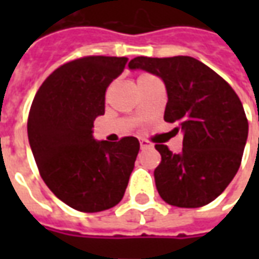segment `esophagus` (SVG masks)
<instances>
[{
  "label": "esophagus",
  "mask_w": 259,
  "mask_h": 259,
  "mask_svg": "<svg viewBox=\"0 0 259 259\" xmlns=\"http://www.w3.org/2000/svg\"><path fill=\"white\" fill-rule=\"evenodd\" d=\"M140 147L144 150V148H152V144L150 141L147 140H140Z\"/></svg>",
  "instance_id": "1"
}]
</instances>
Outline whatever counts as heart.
I'll return each mask as SVG.
<instances>
[{
	"label": "heart",
	"instance_id": "b5f03b06",
	"mask_svg": "<svg viewBox=\"0 0 259 259\" xmlns=\"http://www.w3.org/2000/svg\"><path fill=\"white\" fill-rule=\"evenodd\" d=\"M146 77H150V74H141V76H139V81L143 79H146Z\"/></svg>",
	"mask_w": 259,
	"mask_h": 259
}]
</instances>
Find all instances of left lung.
<instances>
[{"label":"left lung","instance_id":"1","mask_svg":"<svg viewBox=\"0 0 259 259\" xmlns=\"http://www.w3.org/2000/svg\"><path fill=\"white\" fill-rule=\"evenodd\" d=\"M129 68L163 80L168 93L163 119L183 132L180 154L155 144L161 162L154 178L161 198L180 208L209 204L222 194L241 163L248 120L240 98L226 80L191 57H137Z\"/></svg>","mask_w":259,"mask_h":259}]
</instances>
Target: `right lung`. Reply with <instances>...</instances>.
<instances>
[{
	"label": "right lung",
	"mask_w": 259,
	"mask_h": 259,
	"mask_svg": "<svg viewBox=\"0 0 259 259\" xmlns=\"http://www.w3.org/2000/svg\"><path fill=\"white\" fill-rule=\"evenodd\" d=\"M126 57L90 55L61 65L31 102L27 136L48 189L73 209L100 212L123 198L140 143L122 137L96 141L93 127L105 112V91L123 72Z\"/></svg>",
	"instance_id": "1"
}]
</instances>
